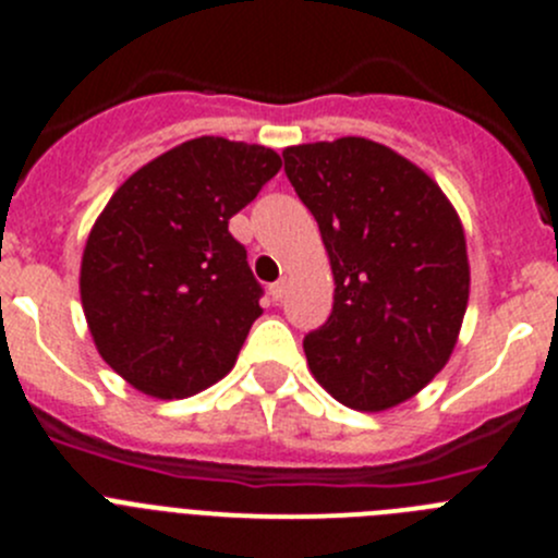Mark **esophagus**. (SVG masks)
<instances>
[{"label": "esophagus", "mask_w": 558, "mask_h": 558, "mask_svg": "<svg viewBox=\"0 0 558 558\" xmlns=\"http://www.w3.org/2000/svg\"><path fill=\"white\" fill-rule=\"evenodd\" d=\"M286 291H289V280H278V283L269 286V296H272L275 302H280L286 296Z\"/></svg>", "instance_id": "esophagus-1"}]
</instances>
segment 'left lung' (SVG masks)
<instances>
[{
  "mask_svg": "<svg viewBox=\"0 0 558 558\" xmlns=\"http://www.w3.org/2000/svg\"><path fill=\"white\" fill-rule=\"evenodd\" d=\"M283 159L335 275L329 320L305 337L307 367L345 408H397L459 340L470 300L459 213L421 167L367 137L291 145Z\"/></svg>",
  "mask_w": 558,
  "mask_h": 558,
  "instance_id": "left-lung-1",
  "label": "left lung"
}]
</instances>
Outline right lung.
<instances>
[{"label":"right lung","mask_w":558,"mask_h":558,"mask_svg":"<svg viewBox=\"0 0 558 558\" xmlns=\"http://www.w3.org/2000/svg\"><path fill=\"white\" fill-rule=\"evenodd\" d=\"M280 167L264 145L196 137L110 196L83 247L81 302L99 356L129 386L183 399L234 367L262 286L229 218Z\"/></svg>","instance_id":"1"}]
</instances>
